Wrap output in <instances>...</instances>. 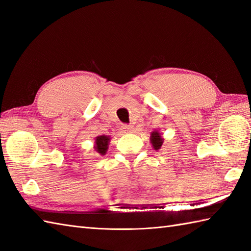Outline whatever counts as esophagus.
Returning <instances> with one entry per match:
<instances>
[{"label":"esophagus","instance_id":"34e87169","mask_svg":"<svg viewBox=\"0 0 251 251\" xmlns=\"http://www.w3.org/2000/svg\"><path fill=\"white\" fill-rule=\"evenodd\" d=\"M122 129H123V132H125V134H130V132L132 131V126L131 125H123Z\"/></svg>","mask_w":251,"mask_h":251}]
</instances>
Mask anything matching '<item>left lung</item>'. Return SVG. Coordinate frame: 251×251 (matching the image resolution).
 <instances>
[{
    "instance_id": "left-lung-1",
    "label": "left lung",
    "mask_w": 251,
    "mask_h": 251,
    "mask_svg": "<svg viewBox=\"0 0 251 251\" xmlns=\"http://www.w3.org/2000/svg\"><path fill=\"white\" fill-rule=\"evenodd\" d=\"M150 142L153 147L154 150H159L162 148L163 142H164V138L162 136L161 132L158 130H154L152 131L151 137H150Z\"/></svg>"
}]
</instances>
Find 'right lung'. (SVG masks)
Masks as SVG:
<instances>
[{"label": "right lung", "instance_id": "obj_1", "mask_svg": "<svg viewBox=\"0 0 251 251\" xmlns=\"http://www.w3.org/2000/svg\"><path fill=\"white\" fill-rule=\"evenodd\" d=\"M110 141H111L110 136H105V135L97 136L95 138V145H94L95 151L99 153L100 155H104L109 149Z\"/></svg>", "mask_w": 251, "mask_h": 251}]
</instances>
